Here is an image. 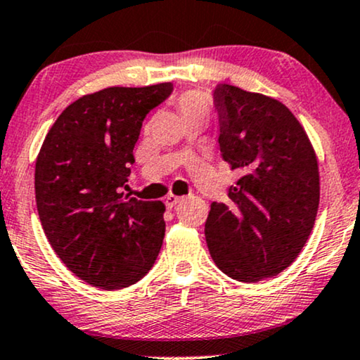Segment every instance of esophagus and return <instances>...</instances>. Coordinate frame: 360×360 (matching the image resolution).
I'll use <instances>...</instances> for the list:
<instances>
[{
	"label": "esophagus",
	"instance_id": "esophagus-1",
	"mask_svg": "<svg viewBox=\"0 0 360 360\" xmlns=\"http://www.w3.org/2000/svg\"><path fill=\"white\" fill-rule=\"evenodd\" d=\"M181 200H183V198H179V195L169 194V195H167V198L165 199V204H166V207H167V209H172V207H174L176 204H179Z\"/></svg>",
	"mask_w": 360,
	"mask_h": 360
}]
</instances>
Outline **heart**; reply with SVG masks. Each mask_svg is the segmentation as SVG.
<instances>
[{
	"instance_id": "b5f03b06",
	"label": "heart",
	"mask_w": 360,
	"mask_h": 360,
	"mask_svg": "<svg viewBox=\"0 0 360 360\" xmlns=\"http://www.w3.org/2000/svg\"><path fill=\"white\" fill-rule=\"evenodd\" d=\"M174 105L184 122H191V120H204L205 122L210 115V102L207 95L199 92V90H188V92L179 94L174 98Z\"/></svg>"
}]
</instances>
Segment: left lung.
Masks as SVG:
<instances>
[{
    "mask_svg": "<svg viewBox=\"0 0 360 360\" xmlns=\"http://www.w3.org/2000/svg\"><path fill=\"white\" fill-rule=\"evenodd\" d=\"M219 145L240 171L229 202L210 204L205 242L215 265L243 283L288 268L303 250L319 207L318 158L288 107L263 94L219 84Z\"/></svg>",
    "mask_w": 360,
    "mask_h": 360,
    "instance_id": "obj_1",
    "label": "left lung"
}]
</instances>
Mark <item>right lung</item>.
I'll return each instance as SVG.
<instances>
[{"label": "right lung", "mask_w": 360, "mask_h": 360, "mask_svg": "<svg viewBox=\"0 0 360 360\" xmlns=\"http://www.w3.org/2000/svg\"><path fill=\"white\" fill-rule=\"evenodd\" d=\"M171 82L108 87L70 103L36 160V204L64 265L102 290L128 288L155 265L165 238V204L122 193L143 120Z\"/></svg>", "instance_id": "right-lung-1"}]
</instances>
